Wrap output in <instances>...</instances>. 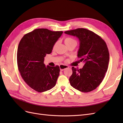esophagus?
I'll list each match as a JSON object with an SVG mask.
<instances>
[{"mask_svg": "<svg viewBox=\"0 0 123 123\" xmlns=\"http://www.w3.org/2000/svg\"><path fill=\"white\" fill-rule=\"evenodd\" d=\"M59 68H60V70L61 71H64L65 69L68 68L69 66H67V65H59Z\"/></svg>", "mask_w": 123, "mask_h": 123, "instance_id": "obj_1", "label": "esophagus"}]
</instances>
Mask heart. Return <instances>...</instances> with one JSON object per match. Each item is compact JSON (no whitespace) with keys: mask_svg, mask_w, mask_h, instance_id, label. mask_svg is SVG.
<instances>
[{"mask_svg":"<svg viewBox=\"0 0 123 123\" xmlns=\"http://www.w3.org/2000/svg\"><path fill=\"white\" fill-rule=\"evenodd\" d=\"M64 42L66 44V45L67 46H68L71 44H72V43H76V42L75 39H74L72 38H71V37H66L64 39ZM57 44V42H56L53 46V49H54L56 47Z\"/></svg>","mask_w":123,"mask_h":123,"instance_id":"heart-1","label":"heart"}]
</instances>
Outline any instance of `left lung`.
<instances>
[{
  "label": "left lung",
  "instance_id": "1",
  "mask_svg": "<svg viewBox=\"0 0 123 123\" xmlns=\"http://www.w3.org/2000/svg\"><path fill=\"white\" fill-rule=\"evenodd\" d=\"M65 33L79 38L77 56L85 64L81 69L72 67L70 85L83 92L93 91L102 82L108 67L109 53L107 44L99 36L86 29L79 28Z\"/></svg>",
  "mask_w": 123,
  "mask_h": 123
}]
</instances>
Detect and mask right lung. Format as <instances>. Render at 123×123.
I'll list each match as a JSON object with an SVG mask.
<instances>
[{
    "label": "right lung",
    "mask_w": 123,
    "mask_h": 123,
    "mask_svg": "<svg viewBox=\"0 0 123 123\" xmlns=\"http://www.w3.org/2000/svg\"><path fill=\"white\" fill-rule=\"evenodd\" d=\"M62 33L37 29L25 34L20 41L17 53L18 70L26 84L36 91H46L56 85L60 69L58 66L46 67L44 57L52 52Z\"/></svg>",
    "instance_id": "right-lung-1"
}]
</instances>
